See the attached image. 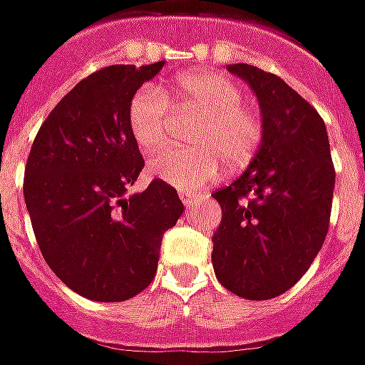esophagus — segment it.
I'll return each mask as SVG.
<instances>
[{
  "label": "esophagus",
  "mask_w": 365,
  "mask_h": 365,
  "mask_svg": "<svg viewBox=\"0 0 365 365\" xmlns=\"http://www.w3.org/2000/svg\"><path fill=\"white\" fill-rule=\"evenodd\" d=\"M180 197H182L183 205H193V203H195V200H197V195H195V193H185V191H182V193H180Z\"/></svg>",
  "instance_id": "34e87169"
}]
</instances>
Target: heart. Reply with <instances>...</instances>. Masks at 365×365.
Wrapping results in <instances>:
<instances>
[{"label":"heart","instance_id":"b5f03b06","mask_svg":"<svg viewBox=\"0 0 365 365\" xmlns=\"http://www.w3.org/2000/svg\"><path fill=\"white\" fill-rule=\"evenodd\" d=\"M245 91L229 76L213 71H191L165 88L144 86L130 98L128 130L142 152L162 146L168 110L197 114L190 132L191 148H165L150 158L148 172L178 190H197L227 168L247 165L264 136L261 116L245 106Z\"/></svg>","mask_w":365,"mask_h":365}]
</instances>
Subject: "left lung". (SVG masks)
Returning a JSON list of instances; mask_svg holds the SVG:
<instances>
[{
  "label": "left lung",
  "instance_id": "8db88e82",
  "mask_svg": "<svg viewBox=\"0 0 365 365\" xmlns=\"http://www.w3.org/2000/svg\"><path fill=\"white\" fill-rule=\"evenodd\" d=\"M227 71L257 94L264 136L243 175L213 193L223 215L211 261L227 290L269 300L294 287L322 249L336 172L312 104L259 67L239 63Z\"/></svg>",
  "mask_w": 365,
  "mask_h": 365
}]
</instances>
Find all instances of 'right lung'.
<instances>
[{"label": "right lung", "mask_w": 365, "mask_h": 365, "mask_svg": "<svg viewBox=\"0 0 365 365\" xmlns=\"http://www.w3.org/2000/svg\"><path fill=\"white\" fill-rule=\"evenodd\" d=\"M162 67L112 65L83 78L41 124L27 158L23 195L43 259L91 300L120 302L146 289L164 233L183 213L162 180L126 195L144 168L130 98Z\"/></svg>", "instance_id": "right-lung-1"}]
</instances>
